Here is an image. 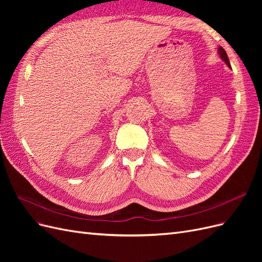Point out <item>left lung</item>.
<instances>
[{"mask_svg":"<svg viewBox=\"0 0 262 262\" xmlns=\"http://www.w3.org/2000/svg\"><path fill=\"white\" fill-rule=\"evenodd\" d=\"M219 54H220V57H221V59L223 60L226 64H227V67H229L231 68V64H229V60H228V57H227V54H226V52H225V50L222 48V47H219Z\"/></svg>","mask_w":262,"mask_h":262,"instance_id":"obj_1","label":"left lung"}]
</instances>
